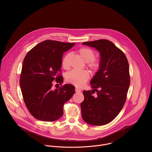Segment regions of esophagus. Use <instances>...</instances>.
I'll return each instance as SVG.
<instances>
[{
  "label": "esophagus",
  "mask_w": 152,
  "mask_h": 152,
  "mask_svg": "<svg viewBox=\"0 0 152 152\" xmlns=\"http://www.w3.org/2000/svg\"><path fill=\"white\" fill-rule=\"evenodd\" d=\"M75 91H76V92H77V93H79V92H80V91H81V90H80V89H79V88H76V89H75Z\"/></svg>",
  "instance_id": "1"
}]
</instances>
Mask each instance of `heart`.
<instances>
[{
	"label": "heart",
	"mask_w": 152,
	"mask_h": 152,
	"mask_svg": "<svg viewBox=\"0 0 152 152\" xmlns=\"http://www.w3.org/2000/svg\"><path fill=\"white\" fill-rule=\"evenodd\" d=\"M77 52L81 59L86 62V66L93 73L99 71L102 65L101 59L100 58L94 57L95 52L93 49L89 48L83 47L80 48ZM71 57L72 54L70 53L64 56L62 60V66L64 69L68 70L70 68ZM90 77V74L87 70H72L66 73V80L68 83L77 87H81L89 79Z\"/></svg>",
	"instance_id": "heart-1"
}]
</instances>
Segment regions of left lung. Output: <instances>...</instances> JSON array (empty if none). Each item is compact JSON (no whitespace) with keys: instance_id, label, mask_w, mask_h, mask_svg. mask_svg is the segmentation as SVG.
Wrapping results in <instances>:
<instances>
[{"instance_id":"obj_1","label":"left lung","mask_w":152,"mask_h":152,"mask_svg":"<svg viewBox=\"0 0 152 152\" xmlns=\"http://www.w3.org/2000/svg\"><path fill=\"white\" fill-rule=\"evenodd\" d=\"M82 44L99 52L102 65L90 82L93 90L83 91L82 117L91 125H104L118 115L126 100L130 85L128 61L123 51L107 39ZM95 92L94 97L92 94Z\"/></svg>"}]
</instances>
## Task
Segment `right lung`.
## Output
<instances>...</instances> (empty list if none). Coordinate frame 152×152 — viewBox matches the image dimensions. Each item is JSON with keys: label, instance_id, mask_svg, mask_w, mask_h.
Listing matches in <instances>:
<instances>
[{"label": "right lung", "instance_id": "1", "mask_svg": "<svg viewBox=\"0 0 152 152\" xmlns=\"http://www.w3.org/2000/svg\"><path fill=\"white\" fill-rule=\"evenodd\" d=\"M75 43L45 40L26 54L20 74V85L25 103L36 119L54 121L63 115L64 103L75 93V87L65 84L54 90L55 80L63 82L61 67L64 52Z\"/></svg>", "mask_w": 152, "mask_h": 152}]
</instances>
